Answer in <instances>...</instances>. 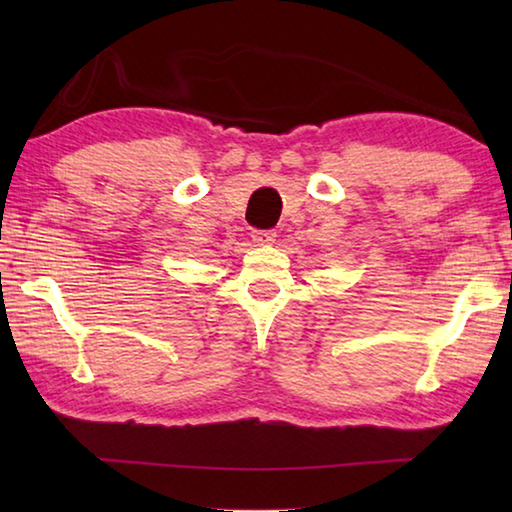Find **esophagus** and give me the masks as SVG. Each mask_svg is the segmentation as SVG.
Listing matches in <instances>:
<instances>
[{
  "mask_svg": "<svg viewBox=\"0 0 512 512\" xmlns=\"http://www.w3.org/2000/svg\"><path fill=\"white\" fill-rule=\"evenodd\" d=\"M250 237H253L255 244L266 246V244H273L277 235L273 230H253V235H250Z\"/></svg>",
  "mask_w": 512,
  "mask_h": 512,
  "instance_id": "obj_1",
  "label": "esophagus"
}]
</instances>
